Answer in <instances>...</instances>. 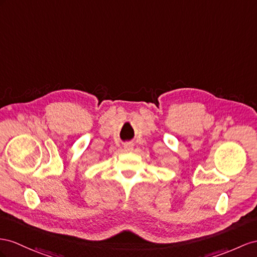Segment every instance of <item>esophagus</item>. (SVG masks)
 <instances>
[{
  "instance_id": "1",
  "label": "esophagus",
  "mask_w": 257,
  "mask_h": 257,
  "mask_svg": "<svg viewBox=\"0 0 257 257\" xmlns=\"http://www.w3.org/2000/svg\"><path fill=\"white\" fill-rule=\"evenodd\" d=\"M123 150L126 151V152H131V151L134 150V144L130 143V142H127L123 144Z\"/></svg>"
}]
</instances>
